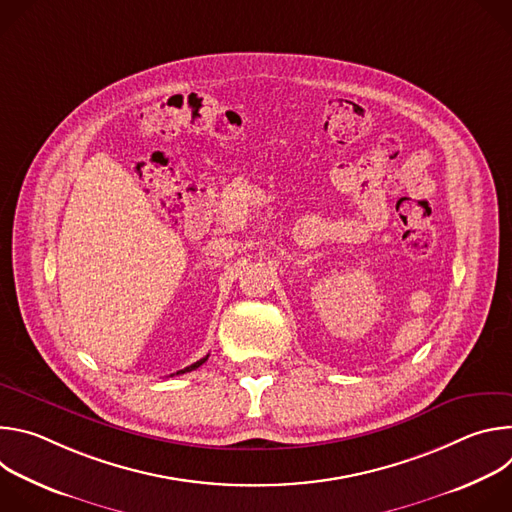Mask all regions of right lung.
Returning a JSON list of instances; mask_svg holds the SVG:
<instances>
[{"mask_svg":"<svg viewBox=\"0 0 512 512\" xmlns=\"http://www.w3.org/2000/svg\"><path fill=\"white\" fill-rule=\"evenodd\" d=\"M206 358H208V356H204V358H200V360H196V362H194V364H190V367H186V369H182V371H178V373H176V375H182V373H190V371H194V369H198V367H200V364H202V362H206ZM172 377H174V375H172Z\"/></svg>","mask_w":512,"mask_h":512,"instance_id":"obj_1","label":"right lung"}]
</instances>
